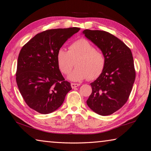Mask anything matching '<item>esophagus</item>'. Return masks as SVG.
<instances>
[{
	"label": "esophagus",
	"instance_id": "obj_1",
	"mask_svg": "<svg viewBox=\"0 0 151 151\" xmlns=\"http://www.w3.org/2000/svg\"><path fill=\"white\" fill-rule=\"evenodd\" d=\"M70 86H71L72 88H75L76 87H78V86H79L80 84H76V83H71V84H70Z\"/></svg>",
	"mask_w": 151,
	"mask_h": 151
}]
</instances>
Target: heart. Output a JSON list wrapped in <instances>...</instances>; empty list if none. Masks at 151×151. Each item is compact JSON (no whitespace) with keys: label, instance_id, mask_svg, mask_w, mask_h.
Returning <instances> with one entry per match:
<instances>
[{"label":"heart","instance_id":"heart-1","mask_svg":"<svg viewBox=\"0 0 151 151\" xmlns=\"http://www.w3.org/2000/svg\"><path fill=\"white\" fill-rule=\"evenodd\" d=\"M75 62L76 67L69 76L70 81L95 80L103 72L106 58L90 41L81 38L70 44L68 51L60 49L56 53L57 65L63 75H69Z\"/></svg>","mask_w":151,"mask_h":151}]
</instances>
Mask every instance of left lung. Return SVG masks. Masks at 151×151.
I'll return each mask as SVG.
<instances>
[{
	"instance_id": "obj_1",
	"label": "left lung",
	"mask_w": 151,
	"mask_h": 151,
	"mask_svg": "<svg viewBox=\"0 0 151 151\" xmlns=\"http://www.w3.org/2000/svg\"><path fill=\"white\" fill-rule=\"evenodd\" d=\"M83 34L106 58L103 72L90 84L92 93L87 104L99 115H111L123 106L132 89L136 70L132 52L123 41L107 32L84 30Z\"/></svg>"
}]
</instances>
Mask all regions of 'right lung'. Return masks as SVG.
Returning <instances> with one entry per match:
<instances>
[{
	"instance_id": "add662e5",
	"label": "right lung",
	"mask_w": 151,
	"mask_h": 151,
	"mask_svg": "<svg viewBox=\"0 0 151 151\" xmlns=\"http://www.w3.org/2000/svg\"><path fill=\"white\" fill-rule=\"evenodd\" d=\"M79 28H57L36 34L19 52L16 82L24 101L42 114L56 110L63 104L70 84L58 67L56 53Z\"/></svg>"
}]
</instances>
